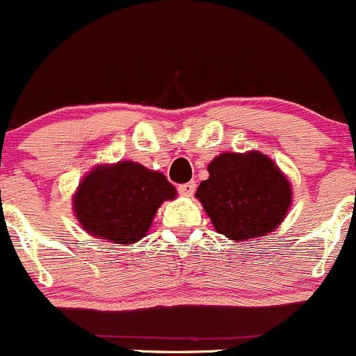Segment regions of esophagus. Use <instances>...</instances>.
Listing matches in <instances>:
<instances>
[{
    "label": "esophagus",
    "mask_w": 356,
    "mask_h": 356,
    "mask_svg": "<svg viewBox=\"0 0 356 356\" xmlns=\"http://www.w3.org/2000/svg\"><path fill=\"white\" fill-rule=\"evenodd\" d=\"M178 192L185 197H192L193 192H195V181L183 183V185L178 186Z\"/></svg>",
    "instance_id": "1"
}]
</instances>
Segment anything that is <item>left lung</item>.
Listing matches in <instances>:
<instances>
[{"label":"left lung","mask_w":356,"mask_h":356,"mask_svg":"<svg viewBox=\"0 0 356 356\" xmlns=\"http://www.w3.org/2000/svg\"><path fill=\"white\" fill-rule=\"evenodd\" d=\"M195 197L218 234L230 241L265 237L289 211L293 190L286 175L265 154L223 152L207 166Z\"/></svg>","instance_id":"1"}]
</instances>
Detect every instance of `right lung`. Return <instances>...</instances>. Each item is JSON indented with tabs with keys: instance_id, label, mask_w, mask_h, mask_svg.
<instances>
[{
	"instance_id": "add662e5",
	"label": "right lung",
	"mask_w": 356,
	"mask_h": 356,
	"mask_svg": "<svg viewBox=\"0 0 356 356\" xmlns=\"http://www.w3.org/2000/svg\"><path fill=\"white\" fill-rule=\"evenodd\" d=\"M177 188L159 171L133 161L100 164L77 186L74 214L90 235L115 244L143 238L164 200Z\"/></svg>"
}]
</instances>
